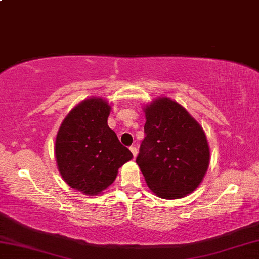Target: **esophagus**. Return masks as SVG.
<instances>
[{"instance_id":"esophagus-1","label":"esophagus","mask_w":259,"mask_h":259,"mask_svg":"<svg viewBox=\"0 0 259 259\" xmlns=\"http://www.w3.org/2000/svg\"><path fill=\"white\" fill-rule=\"evenodd\" d=\"M130 152L133 153L134 157H136V156H137V154H138V151H137V148H136L135 146H131V147H130Z\"/></svg>"}]
</instances>
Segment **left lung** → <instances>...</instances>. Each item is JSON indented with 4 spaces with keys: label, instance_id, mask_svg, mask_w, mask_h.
<instances>
[{
    "label": "left lung",
    "instance_id": "left-lung-1",
    "mask_svg": "<svg viewBox=\"0 0 259 259\" xmlns=\"http://www.w3.org/2000/svg\"><path fill=\"white\" fill-rule=\"evenodd\" d=\"M145 138L136 159L150 190L162 199L194 192L207 174L210 148L200 123L171 98L144 106Z\"/></svg>",
    "mask_w": 259,
    "mask_h": 259
}]
</instances>
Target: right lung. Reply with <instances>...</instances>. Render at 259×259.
Masks as SVG:
<instances>
[{
	"instance_id": "right-lung-1",
	"label": "right lung",
	"mask_w": 259,
	"mask_h": 259,
	"mask_svg": "<svg viewBox=\"0 0 259 259\" xmlns=\"http://www.w3.org/2000/svg\"><path fill=\"white\" fill-rule=\"evenodd\" d=\"M111 105L102 97L82 100L61 122L55 142L57 168L74 190L95 196L115 181L133 153L117 139L107 119Z\"/></svg>"
}]
</instances>
